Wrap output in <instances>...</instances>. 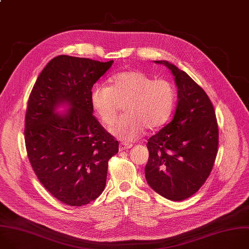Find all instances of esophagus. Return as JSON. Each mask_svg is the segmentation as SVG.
<instances>
[{
	"mask_svg": "<svg viewBox=\"0 0 249 249\" xmlns=\"http://www.w3.org/2000/svg\"><path fill=\"white\" fill-rule=\"evenodd\" d=\"M132 147V144L131 143H126V142H121L120 143V146H119V149L120 151H124V150H126V149H129Z\"/></svg>",
	"mask_w": 249,
	"mask_h": 249,
	"instance_id": "esophagus-1",
	"label": "esophagus"
}]
</instances>
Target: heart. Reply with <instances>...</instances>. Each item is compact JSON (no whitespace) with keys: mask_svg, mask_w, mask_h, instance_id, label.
Wrapping results in <instances>:
<instances>
[{"mask_svg":"<svg viewBox=\"0 0 249 249\" xmlns=\"http://www.w3.org/2000/svg\"><path fill=\"white\" fill-rule=\"evenodd\" d=\"M176 102L174 85L166 79H153L140 71H123L111 79V85H96L91 104L101 121L113 125L121 106L125 114L111 132L125 141L140 136L145 127L155 130L169 120Z\"/></svg>","mask_w":249,"mask_h":249,"instance_id":"obj_1","label":"heart"}]
</instances>
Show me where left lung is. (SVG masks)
Masks as SVG:
<instances>
[{
    "label": "left lung",
    "mask_w": 249,
    "mask_h": 249,
    "mask_svg": "<svg viewBox=\"0 0 249 249\" xmlns=\"http://www.w3.org/2000/svg\"><path fill=\"white\" fill-rule=\"evenodd\" d=\"M155 63L165 65L175 76L178 104L172 122L148 139L145 178L163 197L181 201L209 177L218 152L219 128L205 91L175 65Z\"/></svg>",
    "instance_id": "1"
}]
</instances>
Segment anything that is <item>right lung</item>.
Listing matches in <instances>:
<instances>
[{"mask_svg":"<svg viewBox=\"0 0 249 249\" xmlns=\"http://www.w3.org/2000/svg\"><path fill=\"white\" fill-rule=\"evenodd\" d=\"M61 55L50 61L30 93L24 139L31 167L61 202L82 206L106 185L119 142L93 116L91 90L113 65ZM65 105L64 113L56 110Z\"/></svg>","mask_w":249,"mask_h":249,"instance_id":"add662e5","label":"right lung"}]
</instances>
